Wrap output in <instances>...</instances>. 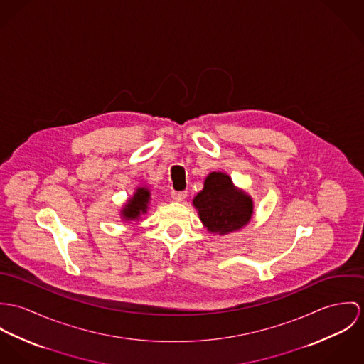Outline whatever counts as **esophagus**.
Masks as SVG:
<instances>
[{
	"instance_id": "34e87169",
	"label": "esophagus",
	"mask_w": 364,
	"mask_h": 364,
	"mask_svg": "<svg viewBox=\"0 0 364 364\" xmlns=\"http://www.w3.org/2000/svg\"><path fill=\"white\" fill-rule=\"evenodd\" d=\"M173 201L183 202L187 198V191H171Z\"/></svg>"
}]
</instances>
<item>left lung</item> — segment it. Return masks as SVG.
I'll return each mask as SVG.
<instances>
[{"mask_svg": "<svg viewBox=\"0 0 364 364\" xmlns=\"http://www.w3.org/2000/svg\"><path fill=\"white\" fill-rule=\"evenodd\" d=\"M193 205L203 228L219 236L242 230L254 213L251 196L236 187L230 176L223 171H212L206 176L203 188L194 197Z\"/></svg>", "mask_w": 364, "mask_h": 364, "instance_id": "8db88e82", "label": "left lung"}]
</instances>
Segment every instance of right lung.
<instances>
[{"mask_svg": "<svg viewBox=\"0 0 364 364\" xmlns=\"http://www.w3.org/2000/svg\"><path fill=\"white\" fill-rule=\"evenodd\" d=\"M151 191L146 186L136 187L134 196L122 205L120 218L122 220H138L149 209Z\"/></svg>", "mask_w": 364, "mask_h": 364, "instance_id": "add662e5", "label": "right lung"}]
</instances>
